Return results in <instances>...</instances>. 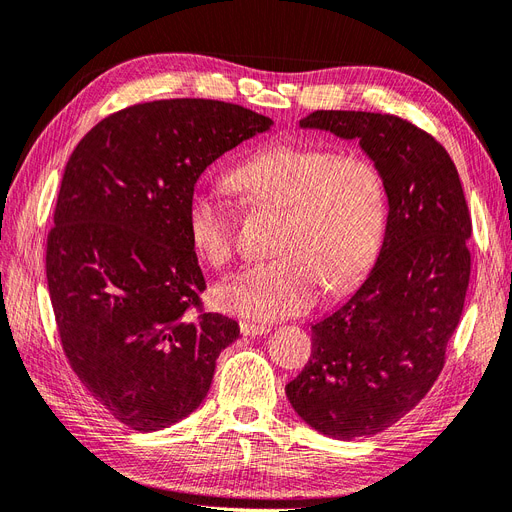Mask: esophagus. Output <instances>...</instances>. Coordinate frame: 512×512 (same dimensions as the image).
<instances>
[{"instance_id": "esophagus-1", "label": "esophagus", "mask_w": 512, "mask_h": 512, "mask_svg": "<svg viewBox=\"0 0 512 512\" xmlns=\"http://www.w3.org/2000/svg\"><path fill=\"white\" fill-rule=\"evenodd\" d=\"M239 330H241V334L243 336H262V334H267L269 332V327L264 325V323H252V321H241L239 323Z\"/></svg>"}]
</instances>
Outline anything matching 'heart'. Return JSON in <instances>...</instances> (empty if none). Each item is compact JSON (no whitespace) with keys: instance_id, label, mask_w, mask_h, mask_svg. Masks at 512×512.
<instances>
[{"instance_id":"obj_1","label":"heart","mask_w":512,"mask_h":512,"mask_svg":"<svg viewBox=\"0 0 512 512\" xmlns=\"http://www.w3.org/2000/svg\"><path fill=\"white\" fill-rule=\"evenodd\" d=\"M229 182L285 216L279 256L220 283L218 309L258 321L298 315L317 302L323 285L342 294L372 269L388 220L386 178L372 157L279 140L245 157ZM187 235L210 267H224L235 254L233 212L210 191L191 193Z\"/></svg>"}]
</instances>
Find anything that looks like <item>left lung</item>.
<instances>
[{
    "mask_svg": "<svg viewBox=\"0 0 512 512\" xmlns=\"http://www.w3.org/2000/svg\"><path fill=\"white\" fill-rule=\"evenodd\" d=\"M300 126L359 138L388 189L378 262L349 302L311 327V357L285 386L306 424L349 441L401 420L439 378L464 309L473 222L452 157L412 121L313 111Z\"/></svg>",
    "mask_w": 512,
    "mask_h": 512,
    "instance_id": "1",
    "label": "left lung"
}]
</instances>
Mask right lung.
Wrapping results in <instances>:
<instances>
[{"label": "right lung", "instance_id": "1", "mask_svg": "<svg viewBox=\"0 0 512 512\" xmlns=\"http://www.w3.org/2000/svg\"><path fill=\"white\" fill-rule=\"evenodd\" d=\"M273 121L210 98L138 102L79 140L60 182L46 277L60 344L105 410L159 431L206 399L239 323L208 313L187 203L212 161Z\"/></svg>", "mask_w": 512, "mask_h": 512}]
</instances>
